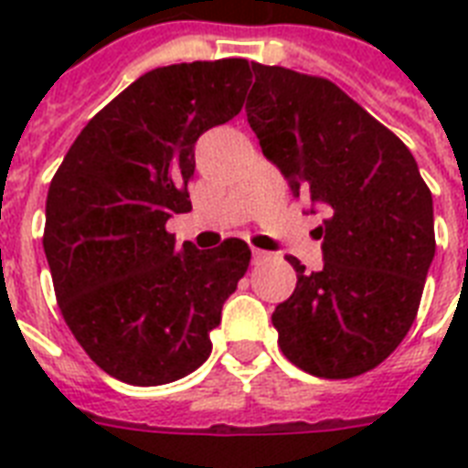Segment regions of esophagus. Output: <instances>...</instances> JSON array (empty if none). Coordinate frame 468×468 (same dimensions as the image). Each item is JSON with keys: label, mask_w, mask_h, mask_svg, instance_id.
Returning a JSON list of instances; mask_svg holds the SVG:
<instances>
[{"label": "esophagus", "mask_w": 468, "mask_h": 468, "mask_svg": "<svg viewBox=\"0 0 468 468\" xmlns=\"http://www.w3.org/2000/svg\"><path fill=\"white\" fill-rule=\"evenodd\" d=\"M270 252H264V250H252V262L255 264H260V262H267V260H270Z\"/></svg>", "instance_id": "obj_1"}]
</instances>
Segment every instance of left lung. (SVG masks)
I'll return each mask as SVG.
<instances>
[{"label":"left lung","mask_w":468,"mask_h":468,"mask_svg":"<svg viewBox=\"0 0 468 468\" xmlns=\"http://www.w3.org/2000/svg\"><path fill=\"white\" fill-rule=\"evenodd\" d=\"M248 123L293 197L323 206V270L289 257L296 289L271 313L299 369L352 378L413 325L435 257L432 194L399 135L323 77L252 65ZM313 211V208H311Z\"/></svg>","instance_id":"8db88e82"}]
</instances>
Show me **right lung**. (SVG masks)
Returning a JSON list of instances; mask_svg holds the SVG:
<instances>
[{
    "instance_id": "1",
    "label": "right lung",
    "mask_w": 468,
    "mask_h": 468,
    "mask_svg": "<svg viewBox=\"0 0 468 468\" xmlns=\"http://www.w3.org/2000/svg\"><path fill=\"white\" fill-rule=\"evenodd\" d=\"M250 82L242 58L150 69L82 128L55 172L43 233L55 296L109 377L162 386L211 355L248 242L179 248L165 226L191 208L198 135L240 113Z\"/></svg>"
}]
</instances>
